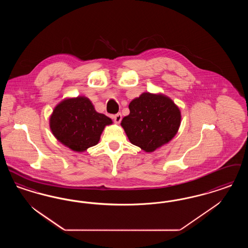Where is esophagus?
<instances>
[{"mask_svg":"<svg viewBox=\"0 0 248 248\" xmlns=\"http://www.w3.org/2000/svg\"><path fill=\"white\" fill-rule=\"evenodd\" d=\"M113 120H114V123L115 124H119L120 122L122 121V114L121 113H117L113 116Z\"/></svg>","mask_w":248,"mask_h":248,"instance_id":"1","label":"esophagus"}]
</instances>
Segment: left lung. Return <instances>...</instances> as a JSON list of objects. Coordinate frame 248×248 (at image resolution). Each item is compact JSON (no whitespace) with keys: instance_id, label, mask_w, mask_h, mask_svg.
I'll use <instances>...</instances> for the list:
<instances>
[{"instance_id":"obj_1","label":"left lung","mask_w":248,"mask_h":248,"mask_svg":"<svg viewBox=\"0 0 248 248\" xmlns=\"http://www.w3.org/2000/svg\"><path fill=\"white\" fill-rule=\"evenodd\" d=\"M130 113L121 125L129 141L146 152H153L175 137L181 124L178 106L163 94L142 93L129 104Z\"/></svg>"}]
</instances>
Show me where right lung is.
<instances>
[{
  "label": "right lung",
  "mask_w": 248,
  "mask_h": 248,
  "mask_svg": "<svg viewBox=\"0 0 248 248\" xmlns=\"http://www.w3.org/2000/svg\"><path fill=\"white\" fill-rule=\"evenodd\" d=\"M111 124V119L96 111L90 99L84 96L62 100L50 116L52 135L76 152L97 145L105 126Z\"/></svg>",
  "instance_id": "1"
}]
</instances>
